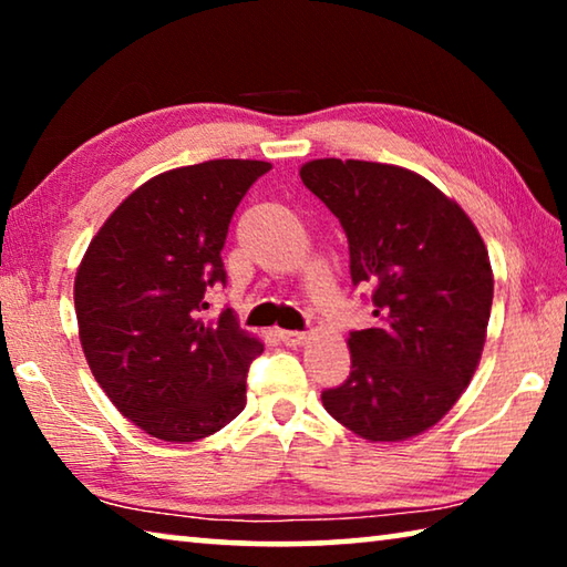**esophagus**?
I'll list each match as a JSON object with an SVG mask.
<instances>
[{
    "label": "esophagus",
    "instance_id": "1",
    "mask_svg": "<svg viewBox=\"0 0 567 567\" xmlns=\"http://www.w3.org/2000/svg\"><path fill=\"white\" fill-rule=\"evenodd\" d=\"M277 338H280L285 344H302L307 340V332L300 330H280L277 332Z\"/></svg>",
    "mask_w": 567,
    "mask_h": 567
}]
</instances>
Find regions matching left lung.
<instances>
[{"mask_svg":"<svg viewBox=\"0 0 567 567\" xmlns=\"http://www.w3.org/2000/svg\"><path fill=\"white\" fill-rule=\"evenodd\" d=\"M305 187L340 219L350 277L368 290L372 328L350 332V378L322 405L370 443L425 433L475 375L493 307L483 237L457 203L415 172L362 159H312Z\"/></svg>","mask_w":567,"mask_h":567,"instance_id":"left-lung-1","label":"left lung"}]
</instances>
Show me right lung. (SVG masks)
<instances>
[{"label":"right lung","instance_id":"obj_1","mask_svg":"<svg viewBox=\"0 0 567 567\" xmlns=\"http://www.w3.org/2000/svg\"><path fill=\"white\" fill-rule=\"evenodd\" d=\"M209 159L137 187L107 217L74 280L84 358L112 405L147 435L195 443L245 410L247 370L265 348L207 295L227 282L223 247L239 199L270 172Z\"/></svg>","mask_w":567,"mask_h":567}]
</instances>
